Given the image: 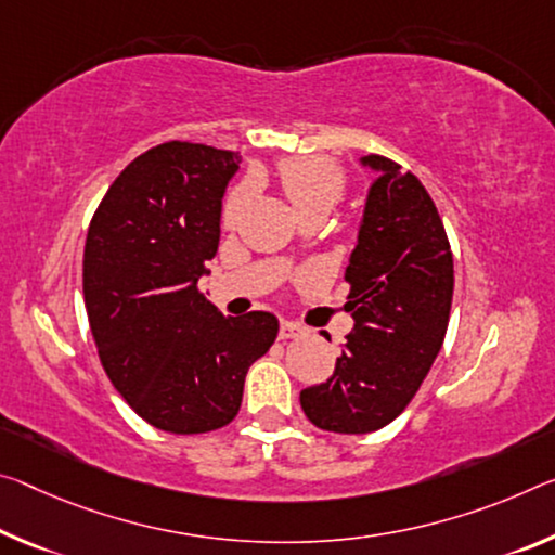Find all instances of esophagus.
Returning a JSON list of instances; mask_svg holds the SVG:
<instances>
[{
	"mask_svg": "<svg viewBox=\"0 0 555 555\" xmlns=\"http://www.w3.org/2000/svg\"><path fill=\"white\" fill-rule=\"evenodd\" d=\"M304 333V328L294 321H281L279 325V338L281 340H288V338H298Z\"/></svg>",
	"mask_w": 555,
	"mask_h": 555,
	"instance_id": "34e87169",
	"label": "esophagus"
}]
</instances>
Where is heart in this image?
<instances>
[{
  "instance_id": "heart-1",
  "label": "heart",
  "mask_w": 555,
  "mask_h": 555,
  "mask_svg": "<svg viewBox=\"0 0 555 555\" xmlns=\"http://www.w3.org/2000/svg\"><path fill=\"white\" fill-rule=\"evenodd\" d=\"M279 182L284 188L288 202H292L296 215L325 212L328 215L338 205L346 190V175L340 167L323 155H296L279 163ZM249 197V188L242 184L224 202V219L234 222L242 212L244 202Z\"/></svg>"
}]
</instances>
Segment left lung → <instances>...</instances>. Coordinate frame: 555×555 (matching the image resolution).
I'll return each mask as SVG.
<instances>
[{"label":"left lung","mask_w":555,"mask_h":555,"mask_svg":"<svg viewBox=\"0 0 555 555\" xmlns=\"http://www.w3.org/2000/svg\"><path fill=\"white\" fill-rule=\"evenodd\" d=\"M358 163L375 180L346 267L353 331L328 380L301 390L306 417L338 435L375 433L408 408L442 348L454 292L450 242L422 182L383 155Z\"/></svg>","instance_id":"8db88e82"}]
</instances>
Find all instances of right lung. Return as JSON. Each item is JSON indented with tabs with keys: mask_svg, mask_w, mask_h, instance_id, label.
<instances>
[{
	"mask_svg": "<svg viewBox=\"0 0 555 555\" xmlns=\"http://www.w3.org/2000/svg\"><path fill=\"white\" fill-rule=\"evenodd\" d=\"M240 163L199 143L151 147L88 227L83 298L103 371L140 417L172 435L230 425L246 371L279 333L274 313L224 315L197 288Z\"/></svg>",
	"mask_w": 555,
	"mask_h": 555,
	"instance_id": "add662e5",
	"label": "right lung"
}]
</instances>
